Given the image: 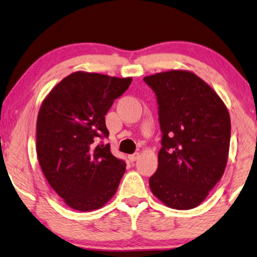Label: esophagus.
I'll return each mask as SVG.
<instances>
[{
	"instance_id": "1",
	"label": "esophagus",
	"mask_w": 257,
	"mask_h": 257,
	"mask_svg": "<svg viewBox=\"0 0 257 257\" xmlns=\"http://www.w3.org/2000/svg\"><path fill=\"white\" fill-rule=\"evenodd\" d=\"M128 158H129V160H131L132 162H134V161H136L140 158V153H134V154L129 155Z\"/></svg>"
}]
</instances>
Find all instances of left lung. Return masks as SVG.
<instances>
[{"instance_id": "left-lung-1", "label": "left lung", "mask_w": 257, "mask_h": 257, "mask_svg": "<svg viewBox=\"0 0 257 257\" xmlns=\"http://www.w3.org/2000/svg\"><path fill=\"white\" fill-rule=\"evenodd\" d=\"M144 80L157 96L162 134L159 166L149 186L172 209H193L225 170L229 111L215 91L188 71L172 70Z\"/></svg>"}]
</instances>
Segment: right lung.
Masks as SVG:
<instances>
[{
	"instance_id": "obj_1",
	"label": "right lung",
	"mask_w": 257,
	"mask_h": 257,
	"mask_svg": "<svg viewBox=\"0 0 257 257\" xmlns=\"http://www.w3.org/2000/svg\"><path fill=\"white\" fill-rule=\"evenodd\" d=\"M132 78L74 72L42 102L37 122L39 164L51 187L78 211L102 207L115 194L125 162L113 157L105 113Z\"/></svg>"
}]
</instances>
